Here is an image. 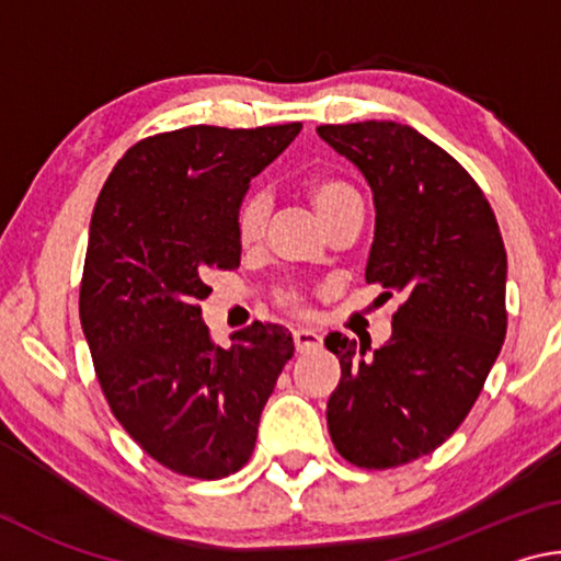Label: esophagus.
Wrapping results in <instances>:
<instances>
[{
  "label": "esophagus",
  "mask_w": 561,
  "mask_h": 561,
  "mask_svg": "<svg viewBox=\"0 0 561 561\" xmlns=\"http://www.w3.org/2000/svg\"><path fill=\"white\" fill-rule=\"evenodd\" d=\"M294 348H297L299 354H309V351H317V348H321V336L317 334V331L297 329V331H294Z\"/></svg>",
  "instance_id": "1"
}]
</instances>
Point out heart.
Returning <instances> with one entry per match:
<instances>
[{
  "label": "heart",
  "mask_w": 561,
  "mask_h": 561,
  "mask_svg": "<svg viewBox=\"0 0 561 561\" xmlns=\"http://www.w3.org/2000/svg\"><path fill=\"white\" fill-rule=\"evenodd\" d=\"M307 197L324 225L329 220H334L339 213L348 210V207L360 205V197L356 190L339 178H321V180H314V183H309ZM270 213H272V195L264 187L250 190V193L242 197L240 210H237V222H234L237 240H240L244 247L257 242L264 234V230H267ZM274 299H277L279 307L304 314V297L294 284H287V287L277 289Z\"/></svg>",
  "instance_id": "obj_1"
}]
</instances>
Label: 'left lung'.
Instances as JSON below:
<instances>
[{"mask_svg": "<svg viewBox=\"0 0 561 561\" xmlns=\"http://www.w3.org/2000/svg\"><path fill=\"white\" fill-rule=\"evenodd\" d=\"M317 133L371 185L366 282L401 294L393 334L371 356L344 334L324 339L341 364L329 435L358 468H398L448 440L485 386L507 334L505 244L480 185L415 128L364 121Z\"/></svg>", "mask_w": 561, "mask_h": 561, "instance_id": "left-lung-1", "label": "left lung"}]
</instances>
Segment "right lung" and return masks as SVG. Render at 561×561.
<instances>
[{
	"label": "right lung",
	"instance_id": "1",
	"mask_svg": "<svg viewBox=\"0 0 561 561\" xmlns=\"http://www.w3.org/2000/svg\"><path fill=\"white\" fill-rule=\"evenodd\" d=\"M301 123L190 126L126 150L93 207L79 314L116 421L178 474L220 480L250 460L262 408L294 354L260 324L215 346L210 270L240 267L237 210Z\"/></svg>",
	"mask_w": 561,
	"mask_h": 561
}]
</instances>
